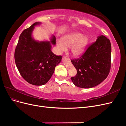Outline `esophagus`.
Returning a JSON list of instances; mask_svg holds the SVG:
<instances>
[{"label": "esophagus", "mask_w": 126, "mask_h": 126, "mask_svg": "<svg viewBox=\"0 0 126 126\" xmlns=\"http://www.w3.org/2000/svg\"><path fill=\"white\" fill-rule=\"evenodd\" d=\"M64 58H65L66 59H68V60H69V57H67V56H64Z\"/></svg>", "instance_id": "esophagus-1"}]
</instances>
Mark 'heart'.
I'll return each instance as SVG.
<instances>
[{
    "mask_svg": "<svg viewBox=\"0 0 126 126\" xmlns=\"http://www.w3.org/2000/svg\"><path fill=\"white\" fill-rule=\"evenodd\" d=\"M89 43V37L81 33L74 32L63 36L62 40H57V45L60 52L67 50L71 47V52L75 57L80 56L84 52Z\"/></svg>",
    "mask_w": 126,
    "mask_h": 126,
    "instance_id": "1",
    "label": "heart"
}]
</instances>
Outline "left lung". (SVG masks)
<instances>
[{
  "label": "left lung",
  "mask_w": 126,
  "mask_h": 126,
  "mask_svg": "<svg viewBox=\"0 0 126 126\" xmlns=\"http://www.w3.org/2000/svg\"><path fill=\"white\" fill-rule=\"evenodd\" d=\"M111 46L109 39L101 35L87 47L79 58L71 60L77 73L71 79L82 88L97 86L106 79L111 68Z\"/></svg>",
  "instance_id": "left-lung-1"
}]
</instances>
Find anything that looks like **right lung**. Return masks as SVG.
Masks as SVG:
<instances>
[{
    "label": "right lung",
    "mask_w": 126,
    "mask_h": 126,
    "mask_svg": "<svg viewBox=\"0 0 126 126\" xmlns=\"http://www.w3.org/2000/svg\"><path fill=\"white\" fill-rule=\"evenodd\" d=\"M36 22L21 32L15 51V60L20 74L30 84L41 86L46 83L54 74L55 67L62 60V56L51 51V44L55 45L53 36L49 41L38 42L32 39V33Z\"/></svg>",
    "instance_id": "add662e5"
}]
</instances>
